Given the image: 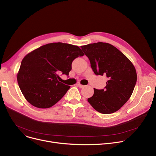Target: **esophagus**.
Wrapping results in <instances>:
<instances>
[{
	"mask_svg": "<svg viewBox=\"0 0 156 156\" xmlns=\"http://www.w3.org/2000/svg\"><path fill=\"white\" fill-rule=\"evenodd\" d=\"M76 85L78 87H80V88H83L84 87H85V85H81L80 83H77L76 84Z\"/></svg>",
	"mask_w": 156,
	"mask_h": 156,
	"instance_id": "obj_1",
	"label": "esophagus"
}]
</instances>
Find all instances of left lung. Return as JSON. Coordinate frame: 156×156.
Segmentation results:
<instances>
[{
  "label": "left lung",
  "mask_w": 156,
  "mask_h": 156,
  "mask_svg": "<svg viewBox=\"0 0 156 156\" xmlns=\"http://www.w3.org/2000/svg\"><path fill=\"white\" fill-rule=\"evenodd\" d=\"M96 75L108 78L104 89L94 88L88 102L98 112L111 114L118 111L130 98L136 82L133 64L113 45L104 42L81 46Z\"/></svg>",
  "instance_id": "1"
}]
</instances>
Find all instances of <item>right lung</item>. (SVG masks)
Returning a JSON list of instances; mask_svg holds the SVG:
<instances>
[{"instance_id": "1", "label": "right lung", "mask_w": 156, "mask_h": 156, "mask_svg": "<svg viewBox=\"0 0 156 156\" xmlns=\"http://www.w3.org/2000/svg\"><path fill=\"white\" fill-rule=\"evenodd\" d=\"M83 52L76 45L61 42L41 46L21 61L18 83L26 100L38 108H49L59 101L70 86L59 81V74L69 75L73 60Z\"/></svg>"}]
</instances>
